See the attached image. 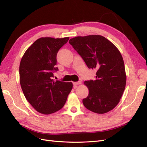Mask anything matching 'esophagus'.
I'll return each instance as SVG.
<instances>
[{"instance_id": "34e87169", "label": "esophagus", "mask_w": 147, "mask_h": 147, "mask_svg": "<svg viewBox=\"0 0 147 147\" xmlns=\"http://www.w3.org/2000/svg\"><path fill=\"white\" fill-rule=\"evenodd\" d=\"M81 84V82H73V84L74 86H77L78 85V84Z\"/></svg>"}]
</instances>
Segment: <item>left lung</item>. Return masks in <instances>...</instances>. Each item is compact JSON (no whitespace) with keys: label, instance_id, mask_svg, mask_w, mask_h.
Wrapping results in <instances>:
<instances>
[{"label":"left lung","instance_id":"1","mask_svg":"<svg viewBox=\"0 0 147 147\" xmlns=\"http://www.w3.org/2000/svg\"><path fill=\"white\" fill-rule=\"evenodd\" d=\"M69 43L85 62L96 69V80L84 82L89 90L83 104L89 110L103 114L119 103L126 83L124 61L118 49L103 36L90 35L75 37Z\"/></svg>","mask_w":147,"mask_h":147}]
</instances>
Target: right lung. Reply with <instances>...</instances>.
Instances as JSON below:
<instances>
[{
	"label": "right lung",
	"mask_w": 147,
	"mask_h": 147,
	"mask_svg": "<svg viewBox=\"0 0 147 147\" xmlns=\"http://www.w3.org/2000/svg\"><path fill=\"white\" fill-rule=\"evenodd\" d=\"M69 37H42L26 51L20 62V81L26 99L38 112L49 115L63 107L72 82L54 81L56 55Z\"/></svg>",
	"instance_id": "1"
}]
</instances>
